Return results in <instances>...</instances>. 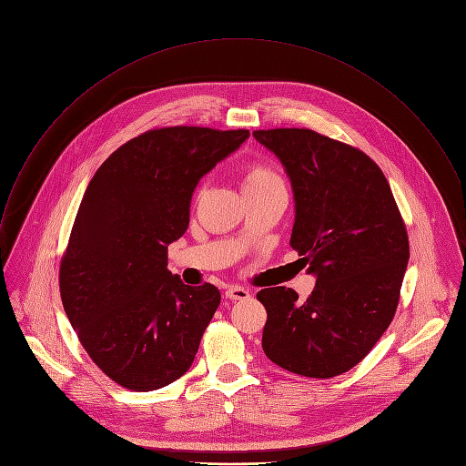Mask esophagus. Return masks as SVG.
<instances>
[{"label": "esophagus", "mask_w": 466, "mask_h": 466, "mask_svg": "<svg viewBox=\"0 0 466 466\" xmlns=\"http://www.w3.org/2000/svg\"><path fill=\"white\" fill-rule=\"evenodd\" d=\"M226 298L231 299V301H244V299L249 298V292L246 289H242V287H229L226 290Z\"/></svg>", "instance_id": "esophagus-1"}]
</instances>
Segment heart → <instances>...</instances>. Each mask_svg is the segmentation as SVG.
Segmentation results:
<instances>
[{"mask_svg":"<svg viewBox=\"0 0 466 466\" xmlns=\"http://www.w3.org/2000/svg\"><path fill=\"white\" fill-rule=\"evenodd\" d=\"M273 181H281V179H279V176L271 168H268L260 163H255L248 168V172L244 176V189L258 187V185H266V183H273Z\"/></svg>","mask_w":466,"mask_h":466,"instance_id":"b5f03b06","label":"heart"}]
</instances>
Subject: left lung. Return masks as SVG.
I'll return each mask as SVG.
<instances>
[{
  "label": "left lung",
  "instance_id": "8db88e82",
  "mask_svg": "<svg viewBox=\"0 0 466 466\" xmlns=\"http://www.w3.org/2000/svg\"><path fill=\"white\" fill-rule=\"evenodd\" d=\"M283 163L294 191L290 246L316 289L257 299L268 319L264 354L290 373L332 379L360 363L390 327L410 258L404 220L380 167L361 150L307 128L255 130Z\"/></svg>",
  "mask_w": 466,
  "mask_h": 466
}]
</instances>
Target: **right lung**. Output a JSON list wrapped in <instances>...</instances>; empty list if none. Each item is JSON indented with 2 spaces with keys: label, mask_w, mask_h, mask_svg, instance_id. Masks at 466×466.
Returning <instances> with one entry per match:
<instances>
[{
  "label": "right lung",
  "mask_w": 466,
  "mask_h": 466,
  "mask_svg": "<svg viewBox=\"0 0 466 466\" xmlns=\"http://www.w3.org/2000/svg\"><path fill=\"white\" fill-rule=\"evenodd\" d=\"M248 130L170 127L119 147L91 177L60 262V298L82 347L132 391L168 386L189 370L217 287H189L167 268V248L189 228L200 177Z\"/></svg>",
  "instance_id": "obj_1"
}]
</instances>
